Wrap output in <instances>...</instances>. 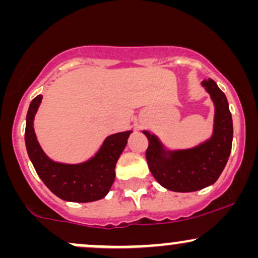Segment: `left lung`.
I'll list each match as a JSON object with an SVG mask.
<instances>
[{
  "label": "left lung",
  "mask_w": 258,
  "mask_h": 258,
  "mask_svg": "<svg viewBox=\"0 0 258 258\" xmlns=\"http://www.w3.org/2000/svg\"><path fill=\"white\" fill-rule=\"evenodd\" d=\"M201 86L214 102L211 137L193 148L168 149L158 136L143 131L149 141L148 166L160 185L178 193H190L212 185L226 167L232 150L233 120L226 94L212 79Z\"/></svg>",
  "instance_id": "1"
}]
</instances>
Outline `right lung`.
I'll return each instance as SVG.
<instances>
[{
    "label": "right lung",
    "mask_w": 258,
    "mask_h": 258,
    "mask_svg": "<svg viewBox=\"0 0 258 258\" xmlns=\"http://www.w3.org/2000/svg\"><path fill=\"white\" fill-rule=\"evenodd\" d=\"M42 96L35 97L26 114L25 146L28 155L42 182L53 194L70 203H92L103 199L115 179V166L132 131L108 136L98 152L80 164L57 162L46 155L34 130L35 115Z\"/></svg>",
    "instance_id": "right-lung-1"
}]
</instances>
